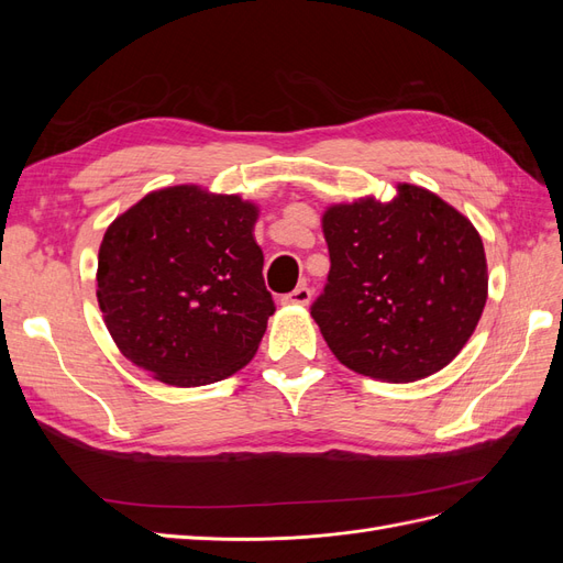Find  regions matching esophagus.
<instances>
[{
  "label": "esophagus",
  "mask_w": 563,
  "mask_h": 563,
  "mask_svg": "<svg viewBox=\"0 0 563 563\" xmlns=\"http://www.w3.org/2000/svg\"><path fill=\"white\" fill-rule=\"evenodd\" d=\"M310 300H312L310 288L308 286H298V288H294L291 294H286L282 298V305H298V308H305V305H310Z\"/></svg>",
  "instance_id": "esophagus-1"
}]
</instances>
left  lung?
Instances as JSON below:
<instances>
[{"mask_svg":"<svg viewBox=\"0 0 563 563\" xmlns=\"http://www.w3.org/2000/svg\"><path fill=\"white\" fill-rule=\"evenodd\" d=\"M329 284L312 319L335 360L362 376L411 383L449 366L488 298L482 236L424 187L331 203L321 216Z\"/></svg>","mask_w":563,"mask_h":563,"instance_id":"left-lung-1","label":"left lung"}]
</instances>
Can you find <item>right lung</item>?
Masks as SVG:
<instances>
[{
  "label": "right lung",
  "mask_w": 563,
  "mask_h": 563,
  "mask_svg": "<svg viewBox=\"0 0 563 563\" xmlns=\"http://www.w3.org/2000/svg\"><path fill=\"white\" fill-rule=\"evenodd\" d=\"M258 207L199 185L162 187L117 216L98 251V305L129 362L174 387L244 368L275 302L253 228Z\"/></svg>",
  "instance_id": "obj_1"
}]
</instances>
